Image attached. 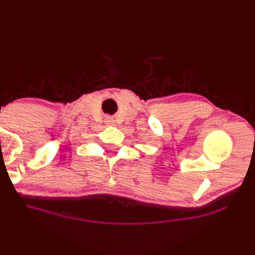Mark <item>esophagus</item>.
<instances>
[{
	"label": "esophagus",
	"instance_id": "esophagus-1",
	"mask_svg": "<svg viewBox=\"0 0 255 255\" xmlns=\"http://www.w3.org/2000/svg\"><path fill=\"white\" fill-rule=\"evenodd\" d=\"M107 124L108 125H113L114 124V120L113 119H108L107 120Z\"/></svg>",
	"mask_w": 255,
	"mask_h": 255
}]
</instances>
